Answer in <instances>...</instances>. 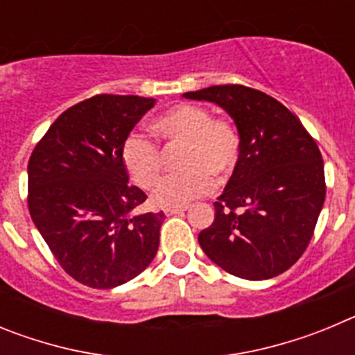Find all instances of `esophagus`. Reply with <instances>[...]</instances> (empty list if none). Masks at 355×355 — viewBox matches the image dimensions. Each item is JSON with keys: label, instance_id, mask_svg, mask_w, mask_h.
<instances>
[{"label": "esophagus", "instance_id": "obj_1", "mask_svg": "<svg viewBox=\"0 0 355 355\" xmlns=\"http://www.w3.org/2000/svg\"><path fill=\"white\" fill-rule=\"evenodd\" d=\"M188 209V206H180V208H167L165 209V215H180V213H184Z\"/></svg>", "mask_w": 355, "mask_h": 355}]
</instances>
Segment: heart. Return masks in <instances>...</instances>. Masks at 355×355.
<instances>
[{
	"label": "heart",
	"instance_id": "obj_1",
	"mask_svg": "<svg viewBox=\"0 0 355 355\" xmlns=\"http://www.w3.org/2000/svg\"><path fill=\"white\" fill-rule=\"evenodd\" d=\"M153 133L165 144H181L178 167L181 174L159 178L162 158L155 144L142 135H130L121 149L122 165L137 187L153 192L158 208H180L211 192L213 178L225 180L240 159V135L227 121L211 119L208 110L180 105L153 122Z\"/></svg>",
	"mask_w": 355,
	"mask_h": 355
}]
</instances>
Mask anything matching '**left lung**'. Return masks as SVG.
<instances>
[{"label": "left lung", "mask_w": 355, "mask_h": 355, "mask_svg": "<svg viewBox=\"0 0 355 355\" xmlns=\"http://www.w3.org/2000/svg\"><path fill=\"white\" fill-rule=\"evenodd\" d=\"M184 99L220 106L240 135V159L199 233L222 270L249 281L283 274L307 249L325 200L324 159L284 105L243 85H215Z\"/></svg>", "instance_id": "left-lung-1"}]
</instances>
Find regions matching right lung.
<instances>
[{"instance_id": "1", "label": "right lung", "mask_w": 355, "mask_h": 355, "mask_svg": "<svg viewBox=\"0 0 355 355\" xmlns=\"http://www.w3.org/2000/svg\"><path fill=\"white\" fill-rule=\"evenodd\" d=\"M140 96L90 97L65 110L28 162V208L62 268L110 290L142 274L159 245L163 211L135 215L147 199L131 187L121 149L155 106Z\"/></svg>"}]
</instances>
